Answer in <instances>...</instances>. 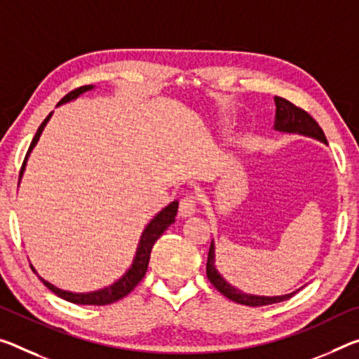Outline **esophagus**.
<instances>
[{
  "instance_id": "1",
  "label": "esophagus",
  "mask_w": 359,
  "mask_h": 359,
  "mask_svg": "<svg viewBox=\"0 0 359 359\" xmlns=\"http://www.w3.org/2000/svg\"><path fill=\"white\" fill-rule=\"evenodd\" d=\"M196 206H198V196L193 195V193H189L182 198L179 203V212L182 217H190L196 212Z\"/></svg>"
}]
</instances>
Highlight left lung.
Segmentation results:
<instances>
[{"label":"left lung","instance_id":"1","mask_svg":"<svg viewBox=\"0 0 359 359\" xmlns=\"http://www.w3.org/2000/svg\"><path fill=\"white\" fill-rule=\"evenodd\" d=\"M275 105H276V121H275V129L284 130V133H297V134H305L310 135V137H315L318 140L327 144L326 135H324L323 129L320 124L316 123V119L313 118L309 111H305L304 108L294 105L292 102H289L283 97H278L275 95ZM206 275L210 284L217 289V291L225 295L226 299L233 300V302L248 305V306H264V305H271L283 302V300L291 299L292 294L287 295H280V297H262V295H251L244 294L238 291L233 286H230L224 278L219 275V271L215 270L214 265V244L210 243L209 246V254H208V264H206Z\"/></svg>","mask_w":359,"mask_h":359}]
</instances>
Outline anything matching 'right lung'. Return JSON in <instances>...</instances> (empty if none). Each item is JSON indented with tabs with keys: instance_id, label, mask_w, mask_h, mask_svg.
Here are the masks:
<instances>
[{
	"instance_id": "1",
	"label": "right lung",
	"mask_w": 359,
	"mask_h": 359,
	"mask_svg": "<svg viewBox=\"0 0 359 359\" xmlns=\"http://www.w3.org/2000/svg\"><path fill=\"white\" fill-rule=\"evenodd\" d=\"M89 89H93L90 84H88V86H81V88H76V89L70 90V93H68L65 97L59 102V105L65 104V102H68V100L76 99L79 94L86 93V90H89ZM49 118H50V113L46 116V119H44V121L41 123V126L38 128L35 137H33L30 147H28V151H27V155L24 158V163H22V168H20L19 179L22 177V172H24V169H25L27 158H28V155H30L32 149L35 147V144L38 142L39 135H41L43 129H44V126H46ZM177 209H179L177 201L170 203L168 208H164L161 212H159L156 217L153 219L149 225H147V229L144 230V233H142V238H140V243H139V248H137V254H135L133 266H130L126 275H124L121 280L116 281L115 284H111L110 287H105V289H102V291H95V292H88V294H73V292L62 291V289L53 286L50 283L44 281L41 276H38V278L43 281V284L49 289V291H53L55 295H59L60 299L67 300V302L79 304V305H108V304L116 302V300L126 297V295L130 291H134V287L137 286V284L142 281V278L145 276L147 269H149V260H150L153 244L156 243V240L163 235L164 230H166L168 226L175 220V215H177ZM32 270L35 271L33 266H32Z\"/></svg>"
}]
</instances>
